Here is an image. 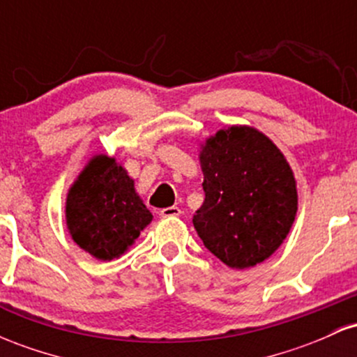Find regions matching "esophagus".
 Masks as SVG:
<instances>
[{"instance_id":"1","label":"esophagus","mask_w":357,"mask_h":357,"mask_svg":"<svg viewBox=\"0 0 357 357\" xmlns=\"http://www.w3.org/2000/svg\"><path fill=\"white\" fill-rule=\"evenodd\" d=\"M159 215H161L162 218H174V216H179V215H181V210H179L178 206L162 208V210L159 211Z\"/></svg>"}]
</instances>
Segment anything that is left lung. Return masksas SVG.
<instances>
[{"label": "left lung", "instance_id": "left-lung-1", "mask_svg": "<svg viewBox=\"0 0 357 357\" xmlns=\"http://www.w3.org/2000/svg\"><path fill=\"white\" fill-rule=\"evenodd\" d=\"M204 203L192 225L230 268L255 267L284 243L297 215L292 167L270 137L230 126L199 144Z\"/></svg>", "mask_w": 357, "mask_h": 357}]
</instances>
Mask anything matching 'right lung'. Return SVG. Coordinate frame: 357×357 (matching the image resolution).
<instances>
[{"mask_svg":"<svg viewBox=\"0 0 357 357\" xmlns=\"http://www.w3.org/2000/svg\"><path fill=\"white\" fill-rule=\"evenodd\" d=\"M153 213L116 158L96 154L68 188L65 223L72 240L102 261L119 258L134 245Z\"/></svg>","mask_w":357,"mask_h":357,"instance_id":"add662e5","label":"right lung"}]
</instances>
